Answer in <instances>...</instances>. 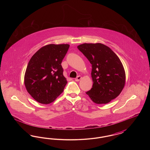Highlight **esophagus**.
Returning a JSON list of instances; mask_svg holds the SVG:
<instances>
[{"label": "esophagus", "mask_w": 150, "mask_h": 150, "mask_svg": "<svg viewBox=\"0 0 150 150\" xmlns=\"http://www.w3.org/2000/svg\"><path fill=\"white\" fill-rule=\"evenodd\" d=\"M81 79V76H80V75H79L75 79V80L76 81H79Z\"/></svg>", "instance_id": "esophagus-1"}]
</instances>
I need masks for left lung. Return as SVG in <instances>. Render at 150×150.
<instances>
[{
  "mask_svg": "<svg viewBox=\"0 0 150 150\" xmlns=\"http://www.w3.org/2000/svg\"><path fill=\"white\" fill-rule=\"evenodd\" d=\"M78 48L92 67L93 86L86 94L97 104H106L116 98L125 83V72L119 58L101 43H84Z\"/></svg>",
  "mask_w": 150,
  "mask_h": 150,
  "instance_id": "8db88e82",
  "label": "left lung"
}]
</instances>
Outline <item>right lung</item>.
I'll use <instances>...</instances> for the list:
<instances>
[{
    "mask_svg": "<svg viewBox=\"0 0 150 150\" xmlns=\"http://www.w3.org/2000/svg\"><path fill=\"white\" fill-rule=\"evenodd\" d=\"M69 44H48L38 50L28 64L24 83L26 90L37 102L49 104L63 92L67 80L61 63Z\"/></svg>",
    "mask_w": 150,
    "mask_h": 150,
    "instance_id": "1",
    "label": "right lung"
}]
</instances>
